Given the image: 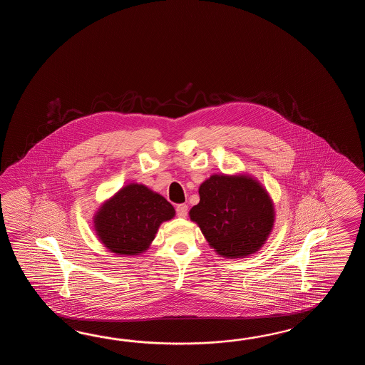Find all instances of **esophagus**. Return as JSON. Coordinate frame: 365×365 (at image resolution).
I'll return each instance as SVG.
<instances>
[{
  "instance_id": "obj_1",
  "label": "esophagus",
  "mask_w": 365,
  "mask_h": 365,
  "mask_svg": "<svg viewBox=\"0 0 365 365\" xmlns=\"http://www.w3.org/2000/svg\"><path fill=\"white\" fill-rule=\"evenodd\" d=\"M176 214L179 217H185L187 215V206L185 203H181L178 207H176Z\"/></svg>"
}]
</instances>
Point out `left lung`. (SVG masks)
<instances>
[{"instance_id":"8db88e82","label":"left lung","mask_w":365,"mask_h":365,"mask_svg":"<svg viewBox=\"0 0 365 365\" xmlns=\"http://www.w3.org/2000/svg\"><path fill=\"white\" fill-rule=\"evenodd\" d=\"M189 217L217 255L242 258L264 245L275 215L269 194L256 180L212 175L200 186V203Z\"/></svg>"}]
</instances>
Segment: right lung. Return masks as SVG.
<instances>
[{"mask_svg":"<svg viewBox=\"0 0 365 365\" xmlns=\"http://www.w3.org/2000/svg\"><path fill=\"white\" fill-rule=\"evenodd\" d=\"M173 217V206L160 194L142 184H129L101 206L93 223L106 248L120 256H134L143 253L159 225Z\"/></svg>","mask_w":365,"mask_h":365,"instance_id":"add662e5","label":"right lung"}]
</instances>
